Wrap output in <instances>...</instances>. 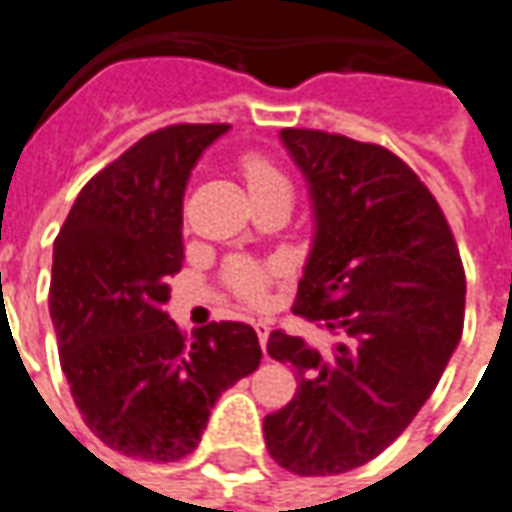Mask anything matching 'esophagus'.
<instances>
[{
	"label": "esophagus",
	"instance_id": "esophagus-1",
	"mask_svg": "<svg viewBox=\"0 0 512 512\" xmlns=\"http://www.w3.org/2000/svg\"><path fill=\"white\" fill-rule=\"evenodd\" d=\"M255 330H257V342H260V347L266 350V342H269V333H271L269 322H263V319H260V322H255Z\"/></svg>",
	"mask_w": 512,
	"mask_h": 512
}]
</instances>
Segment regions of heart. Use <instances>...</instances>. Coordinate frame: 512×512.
<instances>
[{"label": "heart", "instance_id": "b5f03b06", "mask_svg": "<svg viewBox=\"0 0 512 512\" xmlns=\"http://www.w3.org/2000/svg\"><path fill=\"white\" fill-rule=\"evenodd\" d=\"M238 170H241L243 182L249 187L252 198H260L271 193V190H288L285 176L274 168V162H269L263 154H243L238 159ZM227 280L232 285V291L246 302L263 300L266 288H269V271L257 263H235L227 271Z\"/></svg>", "mask_w": 512, "mask_h": 512}]
</instances>
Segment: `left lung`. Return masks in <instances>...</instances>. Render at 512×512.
<instances>
[{
	"label": "left lung",
	"instance_id": "8db88e82",
	"mask_svg": "<svg viewBox=\"0 0 512 512\" xmlns=\"http://www.w3.org/2000/svg\"><path fill=\"white\" fill-rule=\"evenodd\" d=\"M280 139L316 221L294 314L333 344L271 333L266 350L297 370V392L263 434L291 474H344L395 443L429 401L460 344L465 271L437 198L401 156L314 128Z\"/></svg>",
	"mask_w": 512,
	"mask_h": 512
}]
</instances>
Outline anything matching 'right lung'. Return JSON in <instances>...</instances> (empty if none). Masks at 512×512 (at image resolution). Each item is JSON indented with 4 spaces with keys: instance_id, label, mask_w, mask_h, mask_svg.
I'll return each instance as SVG.
<instances>
[{
    "instance_id": "right-lung-1",
    "label": "right lung",
    "mask_w": 512,
    "mask_h": 512,
    "mask_svg": "<svg viewBox=\"0 0 512 512\" xmlns=\"http://www.w3.org/2000/svg\"><path fill=\"white\" fill-rule=\"evenodd\" d=\"M227 128L179 123L134 142L86 182L55 238L50 316L61 367L83 423L125 457H187L221 392L263 356L243 322L187 336L162 311L184 263L190 170Z\"/></svg>"
}]
</instances>
